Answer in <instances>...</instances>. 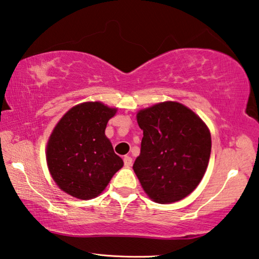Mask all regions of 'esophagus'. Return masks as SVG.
<instances>
[{
  "label": "esophagus",
  "instance_id": "esophagus-1",
  "mask_svg": "<svg viewBox=\"0 0 259 259\" xmlns=\"http://www.w3.org/2000/svg\"><path fill=\"white\" fill-rule=\"evenodd\" d=\"M132 161H133L132 158H131L130 156H125L124 157V165H125V167H127V168L132 166Z\"/></svg>",
  "mask_w": 259,
  "mask_h": 259
}]
</instances>
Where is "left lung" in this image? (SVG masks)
Listing matches in <instances>:
<instances>
[{"mask_svg": "<svg viewBox=\"0 0 259 259\" xmlns=\"http://www.w3.org/2000/svg\"><path fill=\"white\" fill-rule=\"evenodd\" d=\"M143 131L133 169L143 191L157 203H173L194 191L210 158V131L191 109L165 101L137 113Z\"/></svg>", "mask_w": 259, "mask_h": 259, "instance_id": "8db88e82", "label": "left lung"}]
</instances>
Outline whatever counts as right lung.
<instances>
[{
	"label": "right lung",
	"mask_w": 259,
	"mask_h": 259,
	"mask_svg": "<svg viewBox=\"0 0 259 259\" xmlns=\"http://www.w3.org/2000/svg\"><path fill=\"white\" fill-rule=\"evenodd\" d=\"M117 108L88 101L70 108L48 140L47 164L59 189L90 200L100 196L124 161L113 152L104 132Z\"/></svg>",
	"instance_id": "right-lung-1"
}]
</instances>
